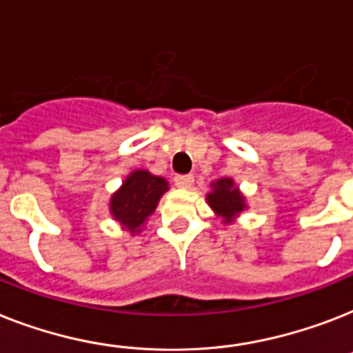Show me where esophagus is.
<instances>
[{"mask_svg": "<svg viewBox=\"0 0 353 353\" xmlns=\"http://www.w3.org/2000/svg\"><path fill=\"white\" fill-rule=\"evenodd\" d=\"M174 183L179 188H190L194 185V176L192 174H185V176H176L174 177Z\"/></svg>", "mask_w": 353, "mask_h": 353, "instance_id": "1", "label": "esophagus"}]
</instances>
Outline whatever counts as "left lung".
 Returning a JSON list of instances; mask_svg holds the SVG:
<instances>
[{"label":"left lung","instance_id":"8db88e82","mask_svg":"<svg viewBox=\"0 0 353 353\" xmlns=\"http://www.w3.org/2000/svg\"><path fill=\"white\" fill-rule=\"evenodd\" d=\"M214 192L206 196L210 206L214 210L226 219V223L230 221L232 216H236L245 208V197L239 194L234 181L232 179H219L214 183Z\"/></svg>","mask_w":353,"mask_h":353}]
</instances>
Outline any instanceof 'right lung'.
Masks as SVG:
<instances>
[{"mask_svg": "<svg viewBox=\"0 0 353 353\" xmlns=\"http://www.w3.org/2000/svg\"><path fill=\"white\" fill-rule=\"evenodd\" d=\"M165 190H168V185L163 177L152 176L147 170L132 172L123 183L121 190L112 197L110 212L128 230L137 232L143 221L156 210Z\"/></svg>", "mask_w": 353, "mask_h": 353, "instance_id": "1", "label": "right lung"}]
</instances>
